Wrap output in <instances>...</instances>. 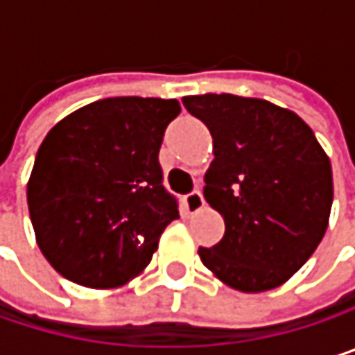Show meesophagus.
Returning <instances> with one entry per match:
<instances>
[{
  "label": "esophagus",
  "mask_w": 355,
  "mask_h": 355,
  "mask_svg": "<svg viewBox=\"0 0 355 355\" xmlns=\"http://www.w3.org/2000/svg\"><path fill=\"white\" fill-rule=\"evenodd\" d=\"M203 195H201V191H191L189 195H184V209L189 211V214H197L201 207H203Z\"/></svg>",
  "instance_id": "34e87169"
}]
</instances>
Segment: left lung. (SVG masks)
Masks as SVG:
<instances>
[{
  "label": "left lung",
  "instance_id": "obj_1",
  "mask_svg": "<svg viewBox=\"0 0 355 355\" xmlns=\"http://www.w3.org/2000/svg\"><path fill=\"white\" fill-rule=\"evenodd\" d=\"M182 105L211 133L203 197L226 224L218 245L199 247L203 265L241 292L282 286L329 224L333 173L324 150L296 112L261 98L201 94Z\"/></svg>",
  "mask_w": 355,
  "mask_h": 355
}]
</instances>
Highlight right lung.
Listing matches in <instances>:
<instances>
[{"label": "right lung", "instance_id": "obj_1", "mask_svg": "<svg viewBox=\"0 0 355 355\" xmlns=\"http://www.w3.org/2000/svg\"><path fill=\"white\" fill-rule=\"evenodd\" d=\"M178 101L116 96L61 119L42 139L26 197L36 243L65 279L119 288L148 267L178 201L158 152Z\"/></svg>", "mask_w": 355, "mask_h": 355}]
</instances>
